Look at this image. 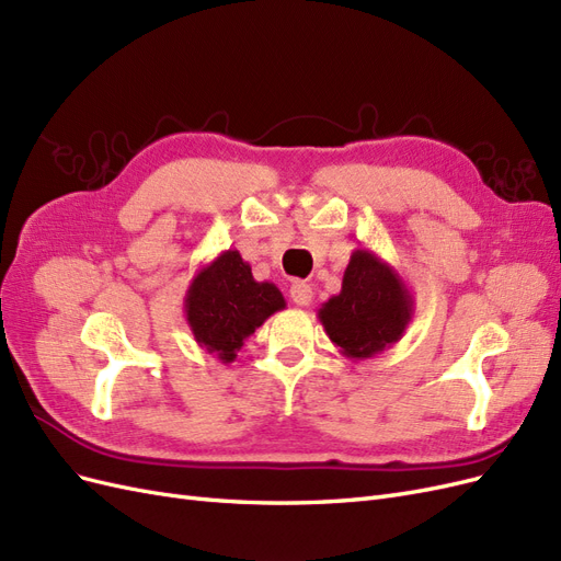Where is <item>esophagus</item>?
Returning a JSON list of instances; mask_svg holds the SVG:
<instances>
[{
  "mask_svg": "<svg viewBox=\"0 0 561 561\" xmlns=\"http://www.w3.org/2000/svg\"><path fill=\"white\" fill-rule=\"evenodd\" d=\"M290 297L297 307H309V304L313 301V287L304 280H295L290 287Z\"/></svg>",
  "mask_w": 561,
  "mask_h": 561,
  "instance_id": "1",
  "label": "esophagus"
}]
</instances>
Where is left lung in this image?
<instances>
[{
  "label": "left lung",
  "instance_id": "obj_1",
  "mask_svg": "<svg viewBox=\"0 0 561 561\" xmlns=\"http://www.w3.org/2000/svg\"><path fill=\"white\" fill-rule=\"evenodd\" d=\"M332 344L346 358H375L400 342L414 318V297L398 271L367 248L353 250L342 293L318 309Z\"/></svg>",
  "mask_w": 561,
  "mask_h": 561
}]
</instances>
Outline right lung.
I'll use <instances>...</instances> for the list:
<instances>
[{
    "instance_id": "1",
    "label": "right lung",
    "mask_w": 561,
    "mask_h": 561,
    "mask_svg": "<svg viewBox=\"0 0 561 561\" xmlns=\"http://www.w3.org/2000/svg\"><path fill=\"white\" fill-rule=\"evenodd\" d=\"M280 309L283 293L274 283L254 280L239 250H225L203 264L184 295V316L196 344L222 363H233L245 339Z\"/></svg>"
}]
</instances>
